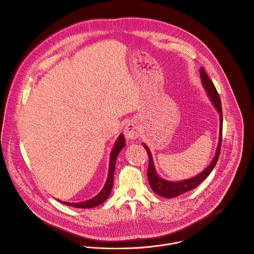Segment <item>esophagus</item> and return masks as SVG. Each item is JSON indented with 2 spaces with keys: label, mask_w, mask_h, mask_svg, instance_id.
I'll use <instances>...</instances> for the list:
<instances>
[{
  "label": "esophagus",
  "mask_w": 254,
  "mask_h": 254,
  "mask_svg": "<svg viewBox=\"0 0 254 254\" xmlns=\"http://www.w3.org/2000/svg\"><path fill=\"white\" fill-rule=\"evenodd\" d=\"M140 130L136 123L129 122L127 124V126L124 128V134L127 140H133L136 139L139 136Z\"/></svg>",
  "instance_id": "esophagus-1"
}]
</instances>
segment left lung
<instances>
[{
    "instance_id": "obj_1",
    "label": "left lung",
    "mask_w": 254,
    "mask_h": 254,
    "mask_svg": "<svg viewBox=\"0 0 254 254\" xmlns=\"http://www.w3.org/2000/svg\"><path fill=\"white\" fill-rule=\"evenodd\" d=\"M200 78L202 82L203 87L209 97V99L212 102L213 106L217 110L219 116H220V130H219V142L218 146L215 152V156L213 157L212 161L210 162L209 166L205 168L201 173H199L197 176L188 179V180H183L179 182H173V181H167L161 178L155 169L154 162H153L152 154L149 150L148 146L145 143H142L143 147L146 149L148 157H149V165H148V171H147V177L149 181L150 188L152 189L153 191L163 197L166 198H173L176 196H179L187 191H190L193 189H195L197 186H199L203 181L210 175V173L213 171L214 167L217 164L219 154H220V148L222 144V129H223V113H222V105H221V100L219 97V94L211 81V79L208 77L207 73L205 72V69L203 67H200Z\"/></svg>"
}]
</instances>
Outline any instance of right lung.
<instances>
[{"label":"right lung","mask_w":254,"mask_h":254,"mask_svg":"<svg viewBox=\"0 0 254 254\" xmlns=\"http://www.w3.org/2000/svg\"><path fill=\"white\" fill-rule=\"evenodd\" d=\"M125 142H126L125 137L121 133L119 135V137L117 138V140H116V142H115V144L113 146V149L111 151V154H110L109 172H108V177H107L106 183H105L101 191L96 196H94L93 198H91L89 200L82 201V202H64V201H61L59 199H57V200L61 203H63V204H65V205H68V206H72V207H75V208H88V209L96 207V206L102 204L104 201H106L109 198V196L111 194V190H112L113 186H114V173H115L116 160H117V157H118L119 153L121 152V150L125 147V145H126Z\"/></svg>","instance_id":"add662e5"}]
</instances>
